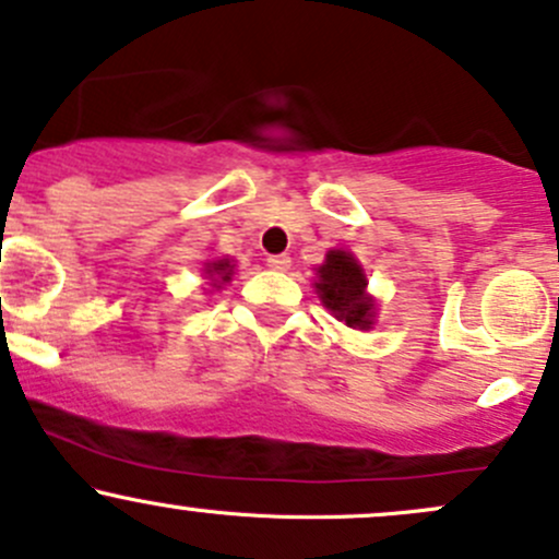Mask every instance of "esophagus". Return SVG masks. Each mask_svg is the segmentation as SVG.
Listing matches in <instances>:
<instances>
[{
  "mask_svg": "<svg viewBox=\"0 0 559 559\" xmlns=\"http://www.w3.org/2000/svg\"><path fill=\"white\" fill-rule=\"evenodd\" d=\"M267 267L270 270H278V273H284V270L292 267V257L289 254H270L267 257Z\"/></svg>",
  "mask_w": 559,
  "mask_h": 559,
  "instance_id": "34e87169",
  "label": "esophagus"
}]
</instances>
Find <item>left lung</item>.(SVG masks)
Listing matches in <instances>:
<instances>
[{
    "label": "left lung",
    "instance_id": "8db88e82",
    "mask_svg": "<svg viewBox=\"0 0 559 559\" xmlns=\"http://www.w3.org/2000/svg\"><path fill=\"white\" fill-rule=\"evenodd\" d=\"M366 286L369 281L364 267L345 249H331L326 262L316 270V292L323 308L331 310L336 321H345L349 329L369 331L373 326L377 302Z\"/></svg>",
    "mask_w": 559,
    "mask_h": 559
}]
</instances>
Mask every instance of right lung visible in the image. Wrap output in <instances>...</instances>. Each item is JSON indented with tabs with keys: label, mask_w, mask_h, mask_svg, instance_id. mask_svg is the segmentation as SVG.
Instances as JSON below:
<instances>
[{
	"label": "right lung",
	"mask_w": 559,
	"mask_h": 559,
	"mask_svg": "<svg viewBox=\"0 0 559 559\" xmlns=\"http://www.w3.org/2000/svg\"><path fill=\"white\" fill-rule=\"evenodd\" d=\"M233 267H236V265H233V260H228V257H223V260H212V262H206V265H204V273H206V278L212 281L214 289H219V286L228 284V281H230Z\"/></svg>",
	"instance_id": "1"
}]
</instances>
